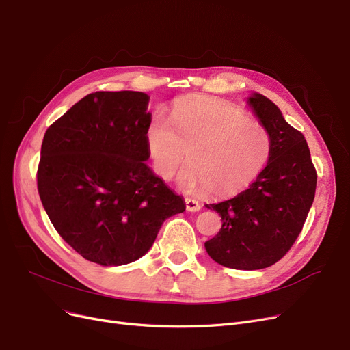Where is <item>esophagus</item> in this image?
<instances>
[{
	"instance_id": "esophagus-1",
	"label": "esophagus",
	"mask_w": 350,
	"mask_h": 350,
	"mask_svg": "<svg viewBox=\"0 0 350 350\" xmlns=\"http://www.w3.org/2000/svg\"><path fill=\"white\" fill-rule=\"evenodd\" d=\"M186 208H187V211L194 213V211H198L201 208V206L198 201H196L193 198H186Z\"/></svg>"
}]
</instances>
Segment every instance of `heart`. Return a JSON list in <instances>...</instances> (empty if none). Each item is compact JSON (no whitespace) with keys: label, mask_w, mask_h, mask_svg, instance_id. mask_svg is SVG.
Returning <instances> with one entry per match:
<instances>
[{"label":"heart","mask_w":350,"mask_h":350,"mask_svg":"<svg viewBox=\"0 0 350 350\" xmlns=\"http://www.w3.org/2000/svg\"><path fill=\"white\" fill-rule=\"evenodd\" d=\"M169 120L156 113L146 129V142L154 170L165 181L174 178L187 159L191 161L178 180L183 191L237 196L269 161L268 129L228 102L208 96L180 99Z\"/></svg>","instance_id":"b5f03b06"}]
</instances>
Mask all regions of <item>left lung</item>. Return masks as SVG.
Here are the masks:
<instances>
[{"mask_svg":"<svg viewBox=\"0 0 350 350\" xmlns=\"http://www.w3.org/2000/svg\"><path fill=\"white\" fill-rule=\"evenodd\" d=\"M268 129L272 153L250 189L218 204L221 230L204 245L219 265L261 269L278 262L297 241L315 198L317 170L304 135L293 129L273 102L261 94L248 98Z\"/></svg>","mask_w":350,"mask_h":350,"instance_id":"obj_1","label":"left lung"}]
</instances>
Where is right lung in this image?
Here are the masks:
<instances>
[{
  "instance_id": "add662e5",
  "label": "right lung",
  "mask_w": 350,
  "mask_h": 350,
  "mask_svg": "<svg viewBox=\"0 0 350 350\" xmlns=\"http://www.w3.org/2000/svg\"><path fill=\"white\" fill-rule=\"evenodd\" d=\"M143 92H95L45 132L36 172L55 230L85 260L124 265L153 245L165 218L186 210L153 174Z\"/></svg>"
}]
</instances>
